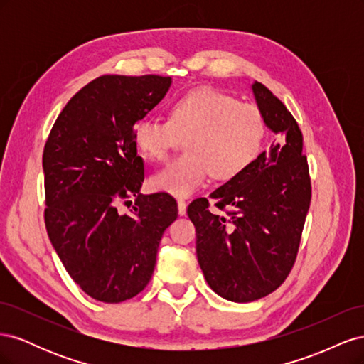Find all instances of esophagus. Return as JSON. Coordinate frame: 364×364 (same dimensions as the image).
<instances>
[{"label": "esophagus", "mask_w": 364, "mask_h": 364, "mask_svg": "<svg viewBox=\"0 0 364 364\" xmlns=\"http://www.w3.org/2000/svg\"><path fill=\"white\" fill-rule=\"evenodd\" d=\"M178 213H179V215H185L186 214V202L182 200V199L178 200Z\"/></svg>", "instance_id": "34e87169"}]
</instances>
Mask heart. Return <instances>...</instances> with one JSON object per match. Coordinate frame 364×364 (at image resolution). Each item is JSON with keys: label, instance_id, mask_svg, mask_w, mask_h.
<instances>
[{"label": "heart", "instance_id": "1", "mask_svg": "<svg viewBox=\"0 0 364 364\" xmlns=\"http://www.w3.org/2000/svg\"><path fill=\"white\" fill-rule=\"evenodd\" d=\"M266 123L259 109L213 87L186 92L170 109V118L146 117L134 127V142L151 161H162L185 138V155L151 176L156 191L176 197L193 194L209 173L228 181L259 155Z\"/></svg>", "mask_w": 364, "mask_h": 364}]
</instances>
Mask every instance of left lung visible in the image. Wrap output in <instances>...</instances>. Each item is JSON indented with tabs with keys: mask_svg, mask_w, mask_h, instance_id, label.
I'll return each mask as SVG.
<instances>
[{
	"mask_svg": "<svg viewBox=\"0 0 364 364\" xmlns=\"http://www.w3.org/2000/svg\"><path fill=\"white\" fill-rule=\"evenodd\" d=\"M252 91L277 139L245 171L209 194L217 208H230L228 215L209 211L205 197L188 206L203 277L232 302L261 299L289 277L311 202L299 126L262 83L253 82Z\"/></svg>",
	"mask_w": 364,
	"mask_h": 364,
	"instance_id": "1",
	"label": "left lung"
}]
</instances>
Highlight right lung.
<instances>
[{"label":"right lung","mask_w":364,"mask_h":364,"mask_svg":"<svg viewBox=\"0 0 364 364\" xmlns=\"http://www.w3.org/2000/svg\"><path fill=\"white\" fill-rule=\"evenodd\" d=\"M171 86L162 75H102L59 114L43 147L46 226L63 267L94 299L118 304L146 289L164 230L178 218L167 193L141 194L134 127ZM137 197L130 215L116 205Z\"/></svg>","instance_id":"1"}]
</instances>
